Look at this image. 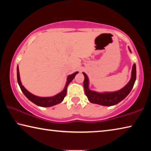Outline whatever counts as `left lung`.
I'll use <instances>...</instances> for the list:
<instances>
[{
    "label": "left lung",
    "instance_id": "left-lung-1",
    "mask_svg": "<svg viewBox=\"0 0 151 151\" xmlns=\"http://www.w3.org/2000/svg\"><path fill=\"white\" fill-rule=\"evenodd\" d=\"M130 52L131 50L129 47ZM85 76L84 80V89L86 96H87L88 101L92 103L100 104L103 106H111L115 105L120 102L122 101L124 99L126 98L128 94L131 91L134 84L136 81L137 70L136 65L133 64L132 68L131 77L126 85L123 88L119 91L114 92H104V93H99L94 91H91L89 88V80L88 76L85 73H83Z\"/></svg>",
    "mask_w": 151,
    "mask_h": 151
}]
</instances>
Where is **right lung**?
Listing matches in <instances>:
<instances>
[{
	"label": "right lung",
	"mask_w": 151,
	"mask_h": 151,
	"mask_svg": "<svg viewBox=\"0 0 151 151\" xmlns=\"http://www.w3.org/2000/svg\"><path fill=\"white\" fill-rule=\"evenodd\" d=\"M17 81L19 83V85L20 86V89L23 94L26 96L27 98L30 100L33 103H35L37 105L42 107H50L56 104L60 103L64 100L66 94V90H67V86L69 85L70 83L72 81L74 78L75 77L76 74H78V72L74 73L72 75H70L67 76V80H66V85L65 86L63 90L60 92V93H58L55 96H48V97H41V96H36L35 94L30 93L29 91H28L26 88L24 87V86L22 85L21 81H20V74H19V66H17Z\"/></svg>",
	"instance_id": "1"
}]
</instances>
